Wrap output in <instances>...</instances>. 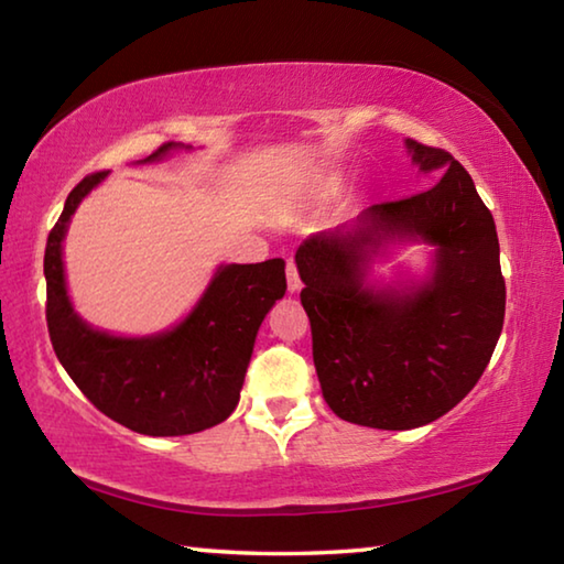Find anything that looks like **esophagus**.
<instances>
[{
  "label": "esophagus",
  "mask_w": 564,
  "mask_h": 564,
  "mask_svg": "<svg viewBox=\"0 0 564 564\" xmlns=\"http://www.w3.org/2000/svg\"><path fill=\"white\" fill-rule=\"evenodd\" d=\"M285 275H289V291L299 293L301 291V275H299V269H295L293 259L285 261Z\"/></svg>",
  "instance_id": "1"
}]
</instances>
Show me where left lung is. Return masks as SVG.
Masks as SVG:
<instances>
[{
  "label": "left lung",
  "mask_w": 564,
  "mask_h": 564,
  "mask_svg": "<svg viewBox=\"0 0 564 564\" xmlns=\"http://www.w3.org/2000/svg\"><path fill=\"white\" fill-rule=\"evenodd\" d=\"M425 174L415 196L383 202L356 221L305 238L295 251L323 398L348 423L410 431L470 393L505 321L500 243L490 208L445 149L405 141ZM436 246L434 273L403 290L365 283L388 240Z\"/></svg>",
  "instance_id": "left-lung-1"
}]
</instances>
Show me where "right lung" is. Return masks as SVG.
<instances>
[{
  "label": "right lung",
  "mask_w": 564,
  "mask_h": 564,
  "mask_svg": "<svg viewBox=\"0 0 564 564\" xmlns=\"http://www.w3.org/2000/svg\"><path fill=\"white\" fill-rule=\"evenodd\" d=\"M181 144L159 147V161ZM107 171L84 176L66 196L46 238V328L56 358L94 408L141 435H191L234 413L256 333L285 293V263H231L216 271L202 301L176 328L149 338H119L76 316L64 283L62 241L69 218Z\"/></svg>",
  "instance_id": "obj_1"
}]
</instances>
